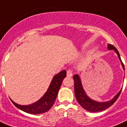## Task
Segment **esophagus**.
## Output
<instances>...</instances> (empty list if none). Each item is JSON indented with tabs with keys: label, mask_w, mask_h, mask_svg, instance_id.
Wrapping results in <instances>:
<instances>
[{
	"label": "esophagus",
	"mask_w": 127,
	"mask_h": 127,
	"mask_svg": "<svg viewBox=\"0 0 127 127\" xmlns=\"http://www.w3.org/2000/svg\"><path fill=\"white\" fill-rule=\"evenodd\" d=\"M72 76H73V71L70 69H68L67 71V76L68 77H71Z\"/></svg>",
	"instance_id": "obj_1"
}]
</instances>
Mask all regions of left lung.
<instances>
[{
	"label": "left lung",
	"instance_id": "left-lung-1",
	"mask_svg": "<svg viewBox=\"0 0 127 127\" xmlns=\"http://www.w3.org/2000/svg\"><path fill=\"white\" fill-rule=\"evenodd\" d=\"M108 49L109 50H114L116 54H117L120 61L122 63V66L123 67V69L125 70V66L122 63V59H121L120 56L119 52L116 49V48L114 47L113 45L108 44ZM74 82H75V95L76 97V99L77 100L78 102L82 106V108H83L87 111L91 112H99L103 111L104 109H107L109 107H110L111 105L113 104L117 100L118 97L120 95L122 89H121L119 92L111 100L106 102H98L96 100H94L93 99H91L85 93L83 86H82V82H81L80 78L78 75H75L73 76Z\"/></svg>",
	"mask_w": 127,
	"mask_h": 127
}]
</instances>
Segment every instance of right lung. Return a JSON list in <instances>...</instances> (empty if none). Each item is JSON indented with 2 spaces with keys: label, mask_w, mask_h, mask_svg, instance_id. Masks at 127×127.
I'll use <instances>...</instances> for the list:
<instances>
[{
  "label": "right lung",
  "mask_w": 127,
  "mask_h": 127,
  "mask_svg": "<svg viewBox=\"0 0 127 127\" xmlns=\"http://www.w3.org/2000/svg\"><path fill=\"white\" fill-rule=\"evenodd\" d=\"M66 70H63L54 76L47 92L38 100L29 105H21L14 102L12 99L14 105L18 109L30 114H41L48 111L53 106L58 95L63 80L66 77Z\"/></svg>",
  "instance_id": "1"
}]
</instances>
